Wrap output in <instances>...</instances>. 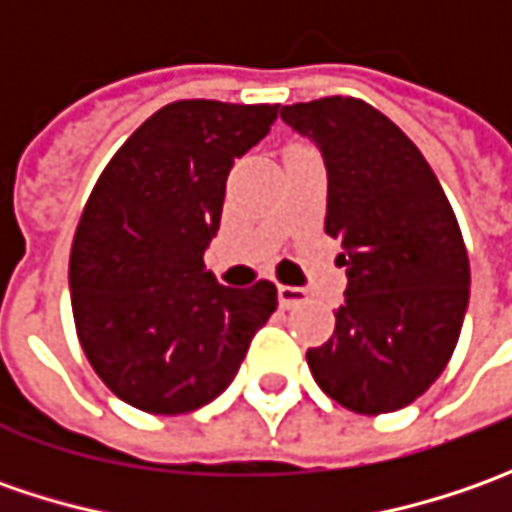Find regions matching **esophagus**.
I'll list each match as a JSON object with an SVG mask.
<instances>
[{
  "label": "esophagus",
  "mask_w": 512,
  "mask_h": 512,
  "mask_svg": "<svg viewBox=\"0 0 512 512\" xmlns=\"http://www.w3.org/2000/svg\"><path fill=\"white\" fill-rule=\"evenodd\" d=\"M307 302V290L305 287H293V285H279V305L290 310V307H299Z\"/></svg>",
  "instance_id": "obj_1"
}]
</instances>
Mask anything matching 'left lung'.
I'll use <instances>...</instances> for the list:
<instances>
[{
  "label": "left lung",
  "mask_w": 512,
  "mask_h": 512,
  "mask_svg": "<svg viewBox=\"0 0 512 512\" xmlns=\"http://www.w3.org/2000/svg\"><path fill=\"white\" fill-rule=\"evenodd\" d=\"M327 168V236L344 247L336 330L307 350L316 384L353 413L416 402L450 362L470 299L456 213L422 150L353 96L285 105Z\"/></svg>",
  "instance_id": "left-lung-1"
}]
</instances>
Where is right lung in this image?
<instances>
[{
	"label": "right lung",
	"mask_w": 512,
	"mask_h": 512,
	"mask_svg": "<svg viewBox=\"0 0 512 512\" xmlns=\"http://www.w3.org/2000/svg\"><path fill=\"white\" fill-rule=\"evenodd\" d=\"M279 105L182 99L133 130L102 170L73 236L70 305L110 390L179 416L233 382L276 310V285L225 287L205 270L227 173L267 136Z\"/></svg>",
	"instance_id": "obj_1"
}]
</instances>
